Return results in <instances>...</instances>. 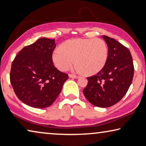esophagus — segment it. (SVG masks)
I'll return each instance as SVG.
<instances>
[{
	"label": "esophagus",
	"mask_w": 146,
	"mask_h": 146,
	"mask_svg": "<svg viewBox=\"0 0 146 146\" xmlns=\"http://www.w3.org/2000/svg\"><path fill=\"white\" fill-rule=\"evenodd\" d=\"M69 77L70 78H78V76L75 75H72V74H69Z\"/></svg>",
	"instance_id": "1"
}]
</instances>
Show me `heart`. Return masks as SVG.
Returning <instances> with one entry per match:
<instances>
[{
	"label": "heart",
	"mask_w": 146,
	"mask_h": 146,
	"mask_svg": "<svg viewBox=\"0 0 146 146\" xmlns=\"http://www.w3.org/2000/svg\"><path fill=\"white\" fill-rule=\"evenodd\" d=\"M108 49L100 38H75L68 40L52 53V59L59 70L64 71L76 62L75 70L94 75L102 69L108 59Z\"/></svg>",
	"instance_id": "b5f03b06"
}]
</instances>
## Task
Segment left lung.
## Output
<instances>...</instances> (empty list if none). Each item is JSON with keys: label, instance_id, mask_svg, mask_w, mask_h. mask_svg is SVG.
I'll return each mask as SVG.
<instances>
[{"label": "left lung", "instance_id": "obj_1", "mask_svg": "<svg viewBox=\"0 0 146 146\" xmlns=\"http://www.w3.org/2000/svg\"><path fill=\"white\" fill-rule=\"evenodd\" d=\"M102 38L108 46L107 61L96 75L87 78L83 94L92 105L106 108L118 103L126 94L133 81L134 66L128 48L114 38Z\"/></svg>", "mask_w": 146, "mask_h": 146}]
</instances>
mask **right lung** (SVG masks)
<instances>
[{"mask_svg": "<svg viewBox=\"0 0 146 146\" xmlns=\"http://www.w3.org/2000/svg\"><path fill=\"white\" fill-rule=\"evenodd\" d=\"M55 47L54 39L41 38L25 47L13 60L10 82L23 103L34 108L48 107L60 94L68 75L53 65Z\"/></svg>", "mask_w": 146, "mask_h": 146, "instance_id": "1", "label": "right lung"}]
</instances>
